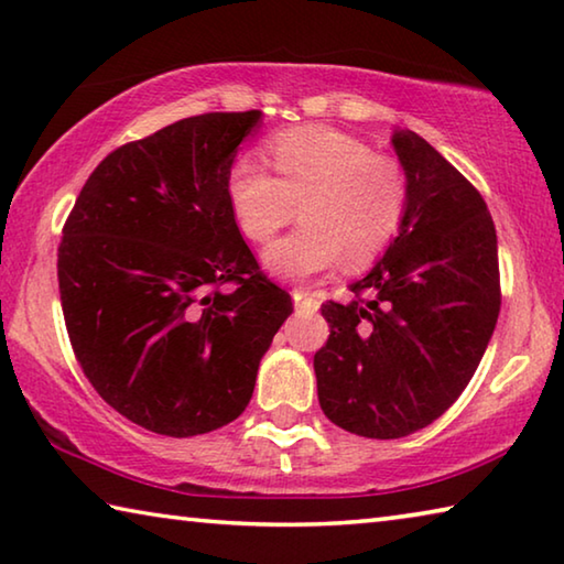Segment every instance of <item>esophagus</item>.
Returning <instances> with one entry per match:
<instances>
[{"instance_id":"esophagus-1","label":"esophagus","mask_w":564,"mask_h":564,"mask_svg":"<svg viewBox=\"0 0 564 564\" xmlns=\"http://www.w3.org/2000/svg\"><path fill=\"white\" fill-rule=\"evenodd\" d=\"M293 303H295V308H299V311H318V305H321L316 293L303 291V289L293 291Z\"/></svg>"}]
</instances>
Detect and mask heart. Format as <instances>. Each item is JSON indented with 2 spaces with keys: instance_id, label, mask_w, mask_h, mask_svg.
Returning a JSON list of instances; mask_svg holds the SVG:
<instances>
[{
  "instance_id": "obj_1",
  "label": "heart",
  "mask_w": 564,
  "mask_h": 564,
  "mask_svg": "<svg viewBox=\"0 0 564 564\" xmlns=\"http://www.w3.org/2000/svg\"><path fill=\"white\" fill-rule=\"evenodd\" d=\"M275 176L251 156L228 174V202L236 224L251 241H269L301 212L303 226L263 251L271 273L305 281L373 263L405 224L410 188L393 156L352 133L303 127L279 133L269 144Z\"/></svg>"
}]
</instances>
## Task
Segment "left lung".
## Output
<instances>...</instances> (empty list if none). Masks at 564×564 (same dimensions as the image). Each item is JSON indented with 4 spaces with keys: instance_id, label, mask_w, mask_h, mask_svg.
I'll return each mask as SVG.
<instances>
[{
    "instance_id": "obj_1",
    "label": "left lung",
    "mask_w": 564,
    "mask_h": 564,
    "mask_svg": "<svg viewBox=\"0 0 564 564\" xmlns=\"http://www.w3.org/2000/svg\"><path fill=\"white\" fill-rule=\"evenodd\" d=\"M393 149L410 188L405 224L356 299L321 305L330 336L316 356L318 403L348 433L405 437L451 408L500 313L498 236L477 188L408 129Z\"/></svg>"
}]
</instances>
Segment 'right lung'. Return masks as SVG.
I'll return each mask as SVG.
<instances>
[{"instance_id":"obj_1","label":"right lung","mask_w":564,"mask_h":564,"mask_svg":"<svg viewBox=\"0 0 564 564\" xmlns=\"http://www.w3.org/2000/svg\"><path fill=\"white\" fill-rule=\"evenodd\" d=\"M259 123L261 111H214L119 147L64 224L56 273L74 356L151 433L191 437L241 415L293 313L228 202L238 144Z\"/></svg>"}]
</instances>
